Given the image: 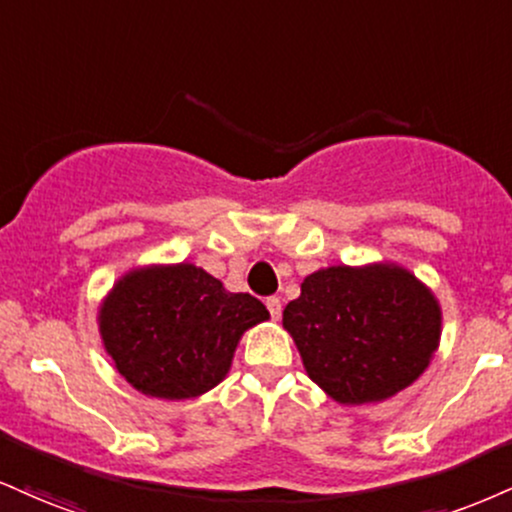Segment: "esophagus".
<instances>
[{"label": "esophagus", "mask_w": 512, "mask_h": 512, "mask_svg": "<svg viewBox=\"0 0 512 512\" xmlns=\"http://www.w3.org/2000/svg\"><path fill=\"white\" fill-rule=\"evenodd\" d=\"M267 310H269V315H272V319H279L281 317V300L276 298V295H272V298H267Z\"/></svg>", "instance_id": "34e87169"}]
</instances>
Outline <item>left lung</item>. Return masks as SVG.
<instances>
[{
	"label": "left lung",
	"instance_id": "8db88e82",
	"mask_svg": "<svg viewBox=\"0 0 512 512\" xmlns=\"http://www.w3.org/2000/svg\"><path fill=\"white\" fill-rule=\"evenodd\" d=\"M315 384L338 403H372L410 386L439 346L434 295L405 269L329 267L283 310Z\"/></svg>",
	"mask_w": 512,
	"mask_h": 512
}]
</instances>
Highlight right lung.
<instances>
[{"mask_svg": "<svg viewBox=\"0 0 512 512\" xmlns=\"http://www.w3.org/2000/svg\"><path fill=\"white\" fill-rule=\"evenodd\" d=\"M267 307L193 264L143 269L116 283L100 312L104 348L147 396L195 398L219 384L245 329Z\"/></svg>", "mask_w": 512, "mask_h": 512, "instance_id": "1", "label": "right lung"}]
</instances>
